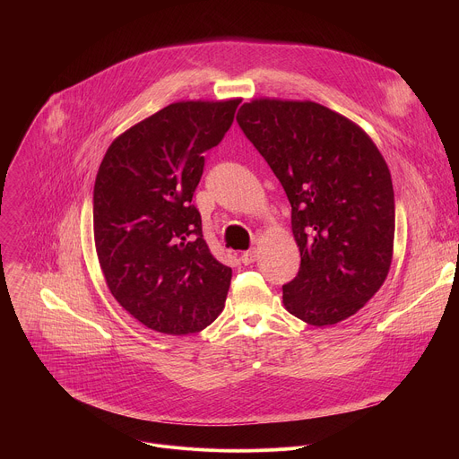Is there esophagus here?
Wrapping results in <instances>:
<instances>
[{"label":"esophagus","mask_w":459,"mask_h":459,"mask_svg":"<svg viewBox=\"0 0 459 459\" xmlns=\"http://www.w3.org/2000/svg\"><path fill=\"white\" fill-rule=\"evenodd\" d=\"M239 259H241V264H245V265H250V264H254V261L257 259V250H255V248H250V250L243 252Z\"/></svg>","instance_id":"34e87169"}]
</instances>
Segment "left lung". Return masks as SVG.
I'll return each instance as SVG.
<instances>
[{"mask_svg":"<svg viewBox=\"0 0 459 459\" xmlns=\"http://www.w3.org/2000/svg\"><path fill=\"white\" fill-rule=\"evenodd\" d=\"M292 207L298 276L285 308L314 326L354 316L381 289L394 252V190L376 143L316 101L255 98L236 116Z\"/></svg>","mask_w":459,"mask_h":459,"instance_id":"left-lung-1","label":"left lung"}]
</instances>
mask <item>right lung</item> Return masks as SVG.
<instances>
[{"instance_id": "add662e5", "label": "right lung", "mask_w": 459, "mask_h": 459, "mask_svg": "<svg viewBox=\"0 0 459 459\" xmlns=\"http://www.w3.org/2000/svg\"><path fill=\"white\" fill-rule=\"evenodd\" d=\"M241 98L176 101L126 128L94 185V243L116 301L149 329L200 333L223 310L232 269L204 239L190 202Z\"/></svg>"}]
</instances>
